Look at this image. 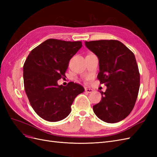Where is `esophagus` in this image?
<instances>
[{"label":"esophagus","instance_id":"1","mask_svg":"<svg viewBox=\"0 0 157 157\" xmlns=\"http://www.w3.org/2000/svg\"><path fill=\"white\" fill-rule=\"evenodd\" d=\"M85 91H86L87 93H92L94 92V90L92 88H86L85 89Z\"/></svg>","mask_w":157,"mask_h":157}]
</instances>
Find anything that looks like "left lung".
I'll list each match as a JSON object with an SVG mask.
<instances>
[{
  "label": "left lung",
  "instance_id": "1",
  "mask_svg": "<svg viewBox=\"0 0 157 157\" xmlns=\"http://www.w3.org/2000/svg\"><path fill=\"white\" fill-rule=\"evenodd\" d=\"M99 59L98 79L107 90L93 111L101 121L115 123L124 119L134 108L138 95L140 75L134 53L117 40L85 42Z\"/></svg>",
  "mask_w": 157,
  "mask_h": 157
}]
</instances>
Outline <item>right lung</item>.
<instances>
[{
  "label": "right lung",
  "mask_w": 157,
  "mask_h": 157,
  "mask_svg": "<svg viewBox=\"0 0 157 157\" xmlns=\"http://www.w3.org/2000/svg\"><path fill=\"white\" fill-rule=\"evenodd\" d=\"M80 41L50 39L31 50L23 65L25 91L31 107L45 121L64 119L75 98L84 92L80 84L58 85L65 77L70 59L82 47Z\"/></svg>",
  "instance_id": "add662e5"
}]
</instances>
